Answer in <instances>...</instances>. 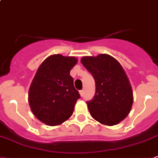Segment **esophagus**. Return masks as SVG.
I'll return each instance as SVG.
<instances>
[{"label":"esophagus","instance_id":"obj_1","mask_svg":"<svg viewBox=\"0 0 158 158\" xmlns=\"http://www.w3.org/2000/svg\"><path fill=\"white\" fill-rule=\"evenodd\" d=\"M80 92V95H81V97H83V95H84V91H83V90H81L80 92Z\"/></svg>","mask_w":158,"mask_h":158}]
</instances>
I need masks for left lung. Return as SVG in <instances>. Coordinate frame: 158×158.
Wrapping results in <instances>:
<instances>
[{"label":"left lung","mask_w":158,"mask_h":158,"mask_svg":"<svg viewBox=\"0 0 158 158\" xmlns=\"http://www.w3.org/2000/svg\"><path fill=\"white\" fill-rule=\"evenodd\" d=\"M81 63L95 82V93L88 101L91 116L106 125H115L126 118L133 102L131 87L119 62L106 54L86 56Z\"/></svg>","instance_id":"8db88e82"}]
</instances>
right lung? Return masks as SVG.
<instances>
[{
  "label": "right lung",
  "instance_id": "obj_1",
  "mask_svg": "<svg viewBox=\"0 0 158 158\" xmlns=\"http://www.w3.org/2000/svg\"><path fill=\"white\" fill-rule=\"evenodd\" d=\"M77 63L75 57L53 55L37 69L29 91V103L36 118L47 125L62 124L73 114L81 98L69 75Z\"/></svg>",
  "mask_w": 158,
  "mask_h": 158
}]
</instances>
